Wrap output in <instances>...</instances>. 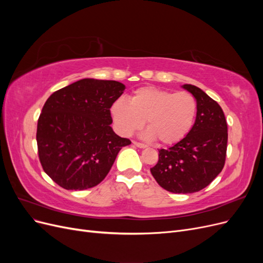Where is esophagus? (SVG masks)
Returning <instances> with one entry per match:
<instances>
[{"mask_svg":"<svg viewBox=\"0 0 263 263\" xmlns=\"http://www.w3.org/2000/svg\"><path fill=\"white\" fill-rule=\"evenodd\" d=\"M134 145L138 148H146L147 147L145 144H142V142H138V141H134Z\"/></svg>","mask_w":263,"mask_h":263,"instance_id":"1","label":"esophagus"}]
</instances>
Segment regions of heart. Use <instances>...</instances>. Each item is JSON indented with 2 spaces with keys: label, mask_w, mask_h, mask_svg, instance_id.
Instances as JSON below:
<instances>
[{
  "label": "heart",
  "mask_w": 263,
  "mask_h": 263,
  "mask_svg": "<svg viewBox=\"0 0 263 263\" xmlns=\"http://www.w3.org/2000/svg\"><path fill=\"white\" fill-rule=\"evenodd\" d=\"M196 100L189 92L174 93L156 86H142L130 101L116 100L110 114L117 132L130 136L146 124V137L157 138L160 144L173 145L184 138L196 116Z\"/></svg>",
  "instance_id": "1"
}]
</instances>
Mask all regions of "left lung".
<instances>
[{
	"instance_id": "8db88e82",
	"label": "left lung",
	"mask_w": 263,
	"mask_h": 263,
	"mask_svg": "<svg viewBox=\"0 0 263 263\" xmlns=\"http://www.w3.org/2000/svg\"><path fill=\"white\" fill-rule=\"evenodd\" d=\"M182 87L196 100L195 123L176 145L159 150V160L150 171L164 190L186 194L208 186L224 168L228 133L224 112L216 101L195 85Z\"/></svg>"
}]
</instances>
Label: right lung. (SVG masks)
I'll return each mask as SVG.
<instances>
[{
    "instance_id": "add662e5",
    "label": "right lung",
    "mask_w": 263,
    "mask_h": 263,
    "mask_svg": "<svg viewBox=\"0 0 263 263\" xmlns=\"http://www.w3.org/2000/svg\"><path fill=\"white\" fill-rule=\"evenodd\" d=\"M125 85L82 79L53 92L37 124V146L44 171L66 190H86L107 176L117 154L132 141L113 130L109 108Z\"/></svg>"
}]
</instances>
